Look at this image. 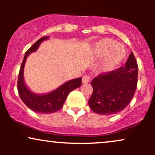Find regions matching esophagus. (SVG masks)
<instances>
[{"label":"esophagus","instance_id":"esophagus-1","mask_svg":"<svg viewBox=\"0 0 155 155\" xmlns=\"http://www.w3.org/2000/svg\"><path fill=\"white\" fill-rule=\"evenodd\" d=\"M90 77L87 76H84L82 77V83L84 84H86V83H88L89 81H90Z\"/></svg>","mask_w":155,"mask_h":155}]
</instances>
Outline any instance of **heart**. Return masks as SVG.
I'll return each instance as SVG.
<instances>
[{"instance_id":"b5f03b06","label":"heart","mask_w":155,"mask_h":155,"mask_svg":"<svg viewBox=\"0 0 155 155\" xmlns=\"http://www.w3.org/2000/svg\"><path fill=\"white\" fill-rule=\"evenodd\" d=\"M96 59H103L101 71L105 74L113 71L123 60L126 50L123 44L116 43L111 38H102L94 46Z\"/></svg>"}]
</instances>
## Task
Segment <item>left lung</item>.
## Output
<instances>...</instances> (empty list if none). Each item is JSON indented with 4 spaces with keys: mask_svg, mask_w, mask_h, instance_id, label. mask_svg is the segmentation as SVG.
Segmentation results:
<instances>
[{
    "mask_svg": "<svg viewBox=\"0 0 155 155\" xmlns=\"http://www.w3.org/2000/svg\"><path fill=\"white\" fill-rule=\"evenodd\" d=\"M138 82V64L131 52L124 66L102 74L91 81L93 92L89 106L95 113L111 115L127 107L132 100Z\"/></svg>",
    "mask_w": 155,
    "mask_h": 155,
    "instance_id": "obj_1",
    "label": "left lung"
}]
</instances>
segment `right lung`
<instances>
[{"instance_id":"obj_1","label":"right lung","mask_w":155,"mask_h":155,"mask_svg":"<svg viewBox=\"0 0 155 155\" xmlns=\"http://www.w3.org/2000/svg\"><path fill=\"white\" fill-rule=\"evenodd\" d=\"M48 38L49 36L40 38L26 51L21 65L17 81V88L21 100L31 110L41 114H51L59 111L63 107L64 102L66 100L68 94L74 89L79 87L81 85V78L80 77L70 80L64 83L59 87L55 89L52 92L42 95L35 94L27 87L23 75L27 58L31 53L38 49L39 45L42 41Z\"/></svg>"}]
</instances>
